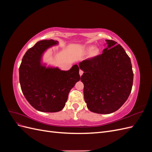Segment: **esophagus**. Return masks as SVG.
Wrapping results in <instances>:
<instances>
[{
  "instance_id": "obj_1",
  "label": "esophagus",
  "mask_w": 152,
  "mask_h": 152,
  "mask_svg": "<svg viewBox=\"0 0 152 152\" xmlns=\"http://www.w3.org/2000/svg\"><path fill=\"white\" fill-rule=\"evenodd\" d=\"M83 73H84V72L82 71V70H79V74H80V76L82 75V74H83Z\"/></svg>"
}]
</instances>
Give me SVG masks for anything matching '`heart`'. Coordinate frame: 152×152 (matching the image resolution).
Wrapping results in <instances>:
<instances>
[{
    "mask_svg": "<svg viewBox=\"0 0 152 152\" xmlns=\"http://www.w3.org/2000/svg\"><path fill=\"white\" fill-rule=\"evenodd\" d=\"M90 49H93V48H91ZM97 52H98V50H97V49H94V53H96Z\"/></svg>",
    "mask_w": 152,
    "mask_h": 152,
    "instance_id": "obj_1",
    "label": "heart"
}]
</instances>
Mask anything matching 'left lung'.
<instances>
[{
  "instance_id": "1",
  "label": "left lung",
  "mask_w": 152,
  "mask_h": 152,
  "mask_svg": "<svg viewBox=\"0 0 152 152\" xmlns=\"http://www.w3.org/2000/svg\"><path fill=\"white\" fill-rule=\"evenodd\" d=\"M102 54L79 63L84 71V100L91 112L108 114L126 102L132 90L133 74L131 59L120 44L106 40Z\"/></svg>"
}]
</instances>
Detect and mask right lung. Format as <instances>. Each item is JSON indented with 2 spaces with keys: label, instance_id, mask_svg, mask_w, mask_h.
Listing matches in <instances>:
<instances>
[{
  "label": "right lung",
  "instance_id": "right-lung-1",
  "mask_svg": "<svg viewBox=\"0 0 152 152\" xmlns=\"http://www.w3.org/2000/svg\"><path fill=\"white\" fill-rule=\"evenodd\" d=\"M57 44L52 39L39 41L26 52L19 68L20 83L25 98L42 112L61 111L69 92L80 79L77 65L63 71L41 64L45 50Z\"/></svg>",
  "mask_w": 152,
  "mask_h": 152
}]
</instances>
